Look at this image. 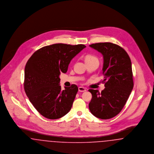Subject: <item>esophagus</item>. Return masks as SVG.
<instances>
[{"label": "esophagus", "mask_w": 154, "mask_h": 154, "mask_svg": "<svg viewBox=\"0 0 154 154\" xmlns=\"http://www.w3.org/2000/svg\"><path fill=\"white\" fill-rule=\"evenodd\" d=\"M87 90H86V88H84V87H79V92H85V91H86Z\"/></svg>", "instance_id": "34e87169"}]
</instances>
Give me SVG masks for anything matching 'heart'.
<instances>
[{
	"label": "heart",
	"instance_id": "obj_1",
	"mask_svg": "<svg viewBox=\"0 0 154 154\" xmlns=\"http://www.w3.org/2000/svg\"><path fill=\"white\" fill-rule=\"evenodd\" d=\"M94 59L97 58H96V57H95L94 55L89 54V55H86V57H85V60H91V59Z\"/></svg>",
	"mask_w": 154,
	"mask_h": 154
}]
</instances>
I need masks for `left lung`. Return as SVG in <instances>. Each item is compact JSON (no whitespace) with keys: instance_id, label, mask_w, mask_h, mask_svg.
<instances>
[{"instance_id":"1","label":"left lung","mask_w":154,"mask_h":154,"mask_svg":"<svg viewBox=\"0 0 154 154\" xmlns=\"http://www.w3.org/2000/svg\"><path fill=\"white\" fill-rule=\"evenodd\" d=\"M89 46L103 56V74L105 88L89 89L92 99L91 112L96 117L107 119L114 117L124 107L133 88L132 63L123 48L111 43H97Z\"/></svg>"}]
</instances>
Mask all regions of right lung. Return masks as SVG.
I'll return each instance as SVG.
<instances>
[{"instance_id":"add662e5","label":"right lung","mask_w":154,"mask_h":154,"mask_svg":"<svg viewBox=\"0 0 154 154\" xmlns=\"http://www.w3.org/2000/svg\"><path fill=\"white\" fill-rule=\"evenodd\" d=\"M85 47L84 44H52L37 50L28 60L25 68V92L44 117L58 119L71 109L79 88L72 84L62 90L59 75L67 72L71 60Z\"/></svg>"}]
</instances>
